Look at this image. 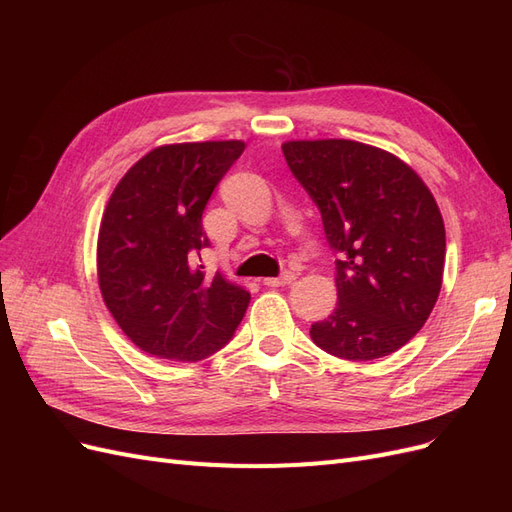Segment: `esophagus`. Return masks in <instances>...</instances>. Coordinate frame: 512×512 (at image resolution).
Returning a JSON list of instances; mask_svg holds the SVG:
<instances>
[{
  "label": "esophagus",
  "instance_id": "34e87169",
  "mask_svg": "<svg viewBox=\"0 0 512 512\" xmlns=\"http://www.w3.org/2000/svg\"><path fill=\"white\" fill-rule=\"evenodd\" d=\"M294 280H297V273H294V271H284L280 277H267L265 286H271V288L286 286V284H292Z\"/></svg>",
  "mask_w": 512,
  "mask_h": 512
}]
</instances>
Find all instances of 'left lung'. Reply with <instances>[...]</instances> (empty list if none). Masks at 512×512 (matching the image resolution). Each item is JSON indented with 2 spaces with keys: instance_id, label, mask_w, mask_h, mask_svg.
<instances>
[{
  "instance_id": "obj_1",
  "label": "left lung",
  "mask_w": 512,
  "mask_h": 512,
  "mask_svg": "<svg viewBox=\"0 0 512 512\" xmlns=\"http://www.w3.org/2000/svg\"><path fill=\"white\" fill-rule=\"evenodd\" d=\"M312 196L335 252L337 307L314 322V344L374 361L421 331L438 301L446 235L436 198L393 153L344 138L282 145Z\"/></svg>"
}]
</instances>
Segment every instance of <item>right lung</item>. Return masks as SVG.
<instances>
[{"instance_id": "obj_1", "label": "right lung", "mask_w": 512, "mask_h": 512, "mask_svg": "<svg viewBox=\"0 0 512 512\" xmlns=\"http://www.w3.org/2000/svg\"><path fill=\"white\" fill-rule=\"evenodd\" d=\"M243 141L164 145L117 183L98 235V284L121 331L147 354L200 361L230 342L250 292L207 275L203 211Z\"/></svg>"}]
</instances>
